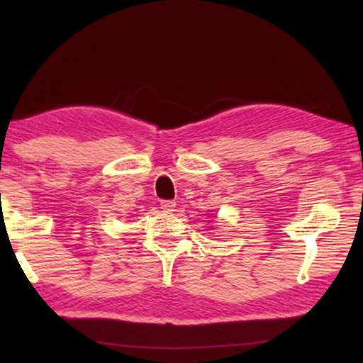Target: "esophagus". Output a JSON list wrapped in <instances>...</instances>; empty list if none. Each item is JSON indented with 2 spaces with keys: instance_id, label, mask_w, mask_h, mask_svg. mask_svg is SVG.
<instances>
[{
  "instance_id": "obj_1",
  "label": "esophagus",
  "mask_w": 363,
  "mask_h": 363,
  "mask_svg": "<svg viewBox=\"0 0 363 363\" xmlns=\"http://www.w3.org/2000/svg\"><path fill=\"white\" fill-rule=\"evenodd\" d=\"M162 210L163 211H167V213H171V211H174V208H176V203L174 201H171V200H164V201H162Z\"/></svg>"
}]
</instances>
